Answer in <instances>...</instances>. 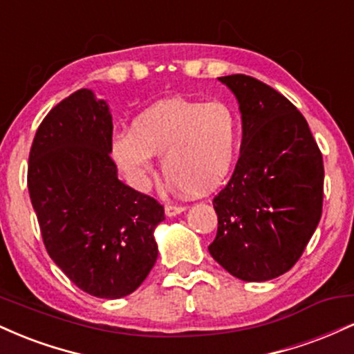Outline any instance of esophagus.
Segmentation results:
<instances>
[{
    "mask_svg": "<svg viewBox=\"0 0 354 354\" xmlns=\"http://www.w3.org/2000/svg\"><path fill=\"white\" fill-rule=\"evenodd\" d=\"M185 209H186V206H181V205H166L165 213L168 218H173V216H176V214L183 213Z\"/></svg>",
    "mask_w": 354,
    "mask_h": 354,
    "instance_id": "obj_1",
    "label": "esophagus"
}]
</instances>
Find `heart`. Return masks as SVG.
<instances>
[{
    "mask_svg": "<svg viewBox=\"0 0 354 354\" xmlns=\"http://www.w3.org/2000/svg\"><path fill=\"white\" fill-rule=\"evenodd\" d=\"M239 131L238 113L225 101L163 100L113 140V158L129 180L143 185L151 156L163 154V171L176 193L206 194L230 176Z\"/></svg>",
    "mask_w": 354,
    "mask_h": 354,
    "instance_id": "obj_1",
    "label": "heart"
}]
</instances>
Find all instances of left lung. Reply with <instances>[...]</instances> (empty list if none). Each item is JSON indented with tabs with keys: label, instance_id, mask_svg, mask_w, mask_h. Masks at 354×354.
Wrapping results in <instances>:
<instances>
[{
	"label": "left lung",
	"instance_id": "left-lung-1",
	"mask_svg": "<svg viewBox=\"0 0 354 354\" xmlns=\"http://www.w3.org/2000/svg\"><path fill=\"white\" fill-rule=\"evenodd\" d=\"M236 96L243 140L233 176L214 196L218 233L209 254L243 281L286 273L323 209V156L290 100L246 75L218 78Z\"/></svg>",
	"mask_w": 354,
	"mask_h": 354
}]
</instances>
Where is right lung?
Instances as JSON below:
<instances>
[{"instance_id": "right-lung-1", "label": "right lung", "mask_w": 354, "mask_h": 354, "mask_svg": "<svg viewBox=\"0 0 354 354\" xmlns=\"http://www.w3.org/2000/svg\"><path fill=\"white\" fill-rule=\"evenodd\" d=\"M106 101L78 89L36 131L28 189L48 254L84 293L131 295L158 258L154 228L165 208L118 180Z\"/></svg>"}]
</instances>
